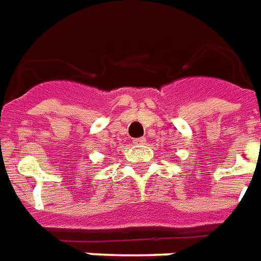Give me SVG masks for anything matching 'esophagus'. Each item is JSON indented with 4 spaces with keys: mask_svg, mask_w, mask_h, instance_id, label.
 <instances>
[{
    "mask_svg": "<svg viewBox=\"0 0 261 261\" xmlns=\"http://www.w3.org/2000/svg\"><path fill=\"white\" fill-rule=\"evenodd\" d=\"M134 143L135 145H145L146 139L145 138H136V139H134Z\"/></svg>",
    "mask_w": 261,
    "mask_h": 261,
    "instance_id": "34e87169",
    "label": "esophagus"
}]
</instances>
